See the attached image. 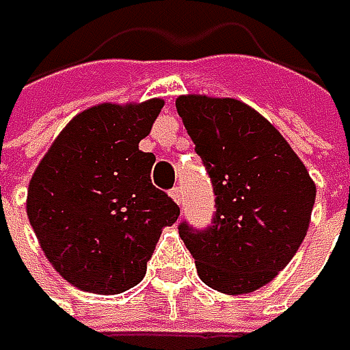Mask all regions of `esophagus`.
Returning a JSON list of instances; mask_svg holds the SVG:
<instances>
[{
    "mask_svg": "<svg viewBox=\"0 0 350 350\" xmlns=\"http://www.w3.org/2000/svg\"><path fill=\"white\" fill-rule=\"evenodd\" d=\"M170 196L174 198L178 204L182 202V190H180V186H174V188H170Z\"/></svg>",
    "mask_w": 350,
    "mask_h": 350,
    "instance_id": "1",
    "label": "esophagus"
}]
</instances>
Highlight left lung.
Wrapping results in <instances>:
<instances>
[{
	"label": "left lung",
	"instance_id": "left-lung-1",
	"mask_svg": "<svg viewBox=\"0 0 350 350\" xmlns=\"http://www.w3.org/2000/svg\"><path fill=\"white\" fill-rule=\"evenodd\" d=\"M178 115L213 184L215 215L180 237L200 280L223 294L271 282L302 245L316 186L282 133L235 99L178 97Z\"/></svg>",
	"mask_w": 350,
	"mask_h": 350
}]
</instances>
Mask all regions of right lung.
Returning a JSON list of instances; mask_svg holds the SVG:
<instances>
[{
    "mask_svg": "<svg viewBox=\"0 0 350 350\" xmlns=\"http://www.w3.org/2000/svg\"><path fill=\"white\" fill-rule=\"evenodd\" d=\"M164 103L97 105L56 137L28 188L42 251L72 286L121 294L137 286L180 206L152 184L156 156L139 150Z\"/></svg>",
    "mask_w": 350,
    "mask_h": 350,
    "instance_id": "obj_1",
    "label": "right lung"
}]
</instances>
